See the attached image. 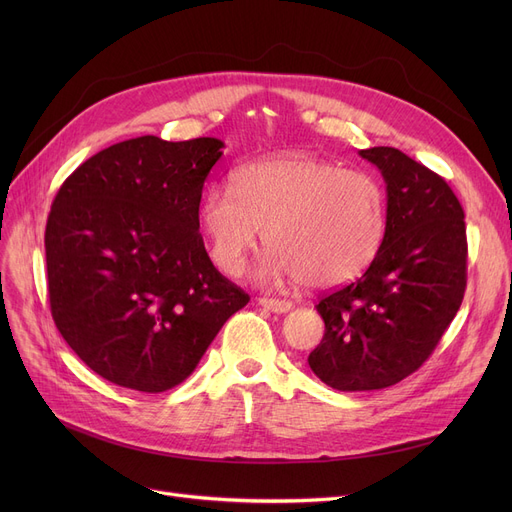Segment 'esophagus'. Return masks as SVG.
I'll return each mask as SVG.
<instances>
[{"mask_svg": "<svg viewBox=\"0 0 512 512\" xmlns=\"http://www.w3.org/2000/svg\"><path fill=\"white\" fill-rule=\"evenodd\" d=\"M259 305H261L263 309H267V311H272V313H286V311H290V309H292V303H290V301H282V299H267V297L259 299Z\"/></svg>", "mask_w": 512, "mask_h": 512, "instance_id": "1", "label": "esophagus"}]
</instances>
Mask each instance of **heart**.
Returning a JSON list of instances; mask_svg holds the SVG:
<instances>
[{
  "mask_svg": "<svg viewBox=\"0 0 512 512\" xmlns=\"http://www.w3.org/2000/svg\"><path fill=\"white\" fill-rule=\"evenodd\" d=\"M213 263L228 276L245 267L265 230L257 278H299L332 288L359 276L378 253L386 228L382 186L365 172L342 170L305 153L242 166L234 184H215L201 203Z\"/></svg>",
  "mask_w": 512,
  "mask_h": 512,
  "instance_id": "b5f03b06",
  "label": "heart"
}]
</instances>
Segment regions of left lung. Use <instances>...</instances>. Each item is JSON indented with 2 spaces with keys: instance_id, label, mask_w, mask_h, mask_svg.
Returning a JSON list of instances; mask_svg holds the SVG:
<instances>
[{
  "instance_id": "obj_1",
  "label": "left lung",
  "mask_w": 512,
  "mask_h": 512,
  "mask_svg": "<svg viewBox=\"0 0 512 512\" xmlns=\"http://www.w3.org/2000/svg\"><path fill=\"white\" fill-rule=\"evenodd\" d=\"M359 155L386 182L384 240L363 276L321 299L309 367L342 392L398 384L432 355L467 286L465 213L442 176L394 147Z\"/></svg>"
}]
</instances>
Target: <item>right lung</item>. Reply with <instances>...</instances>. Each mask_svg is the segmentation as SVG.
<instances>
[{
	"instance_id": "obj_1",
	"label": "right lung",
	"mask_w": 512,
	"mask_h": 512,
	"mask_svg": "<svg viewBox=\"0 0 512 512\" xmlns=\"http://www.w3.org/2000/svg\"><path fill=\"white\" fill-rule=\"evenodd\" d=\"M222 147L213 137L122 141L80 164L53 199L51 315L107 382L151 394L178 386L249 303L199 234L203 184Z\"/></svg>"
}]
</instances>
